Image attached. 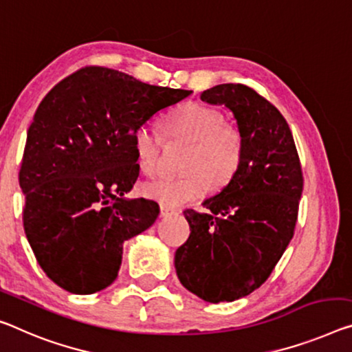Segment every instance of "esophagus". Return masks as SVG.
<instances>
[{
	"instance_id": "obj_1",
	"label": "esophagus",
	"mask_w": 352,
	"mask_h": 352,
	"mask_svg": "<svg viewBox=\"0 0 352 352\" xmlns=\"http://www.w3.org/2000/svg\"><path fill=\"white\" fill-rule=\"evenodd\" d=\"M173 214H176V210H173V209H168V208H165V206H160V217H170V215H173Z\"/></svg>"
}]
</instances>
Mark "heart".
Listing matches in <instances>:
<instances>
[{"mask_svg":"<svg viewBox=\"0 0 352 352\" xmlns=\"http://www.w3.org/2000/svg\"><path fill=\"white\" fill-rule=\"evenodd\" d=\"M165 137L170 142L188 144L184 154L179 177H160L142 186L146 198L165 208L175 209L197 201L212 188L228 184L239 171L244 159V135L232 122H226L217 108L197 104L181 105L165 116ZM164 137L149 126H142L133 135L137 164L144 175L153 176L159 170Z\"/></svg>","mask_w":352,"mask_h":352,"instance_id":"1","label":"heart"}]
</instances>
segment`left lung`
Here are the masks:
<instances>
[{
    "instance_id": "left-lung-1",
    "label": "left lung",
    "mask_w": 352,
    "mask_h": 352,
    "mask_svg": "<svg viewBox=\"0 0 352 352\" xmlns=\"http://www.w3.org/2000/svg\"><path fill=\"white\" fill-rule=\"evenodd\" d=\"M199 99L228 107L245 143L239 171L203 203L206 212L184 210L190 236L175 255L179 282L219 304L248 296L272 274L294 236L304 176L288 122L255 89L225 83Z\"/></svg>"
}]
</instances>
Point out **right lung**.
Here are the masks:
<instances>
[{
    "label": "right lung",
    "mask_w": 352,
    "mask_h": 352,
    "mask_svg": "<svg viewBox=\"0 0 352 352\" xmlns=\"http://www.w3.org/2000/svg\"><path fill=\"white\" fill-rule=\"evenodd\" d=\"M190 94L86 66L53 86L28 129L19 173L23 228L47 277L74 294L118 277L124 241L159 217L151 199H124L140 175L133 135Z\"/></svg>",
    "instance_id": "obj_1"
}]
</instances>
